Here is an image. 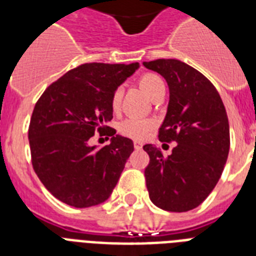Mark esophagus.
Listing matches in <instances>:
<instances>
[{"instance_id": "obj_1", "label": "esophagus", "mask_w": 256, "mask_h": 256, "mask_svg": "<svg viewBox=\"0 0 256 256\" xmlns=\"http://www.w3.org/2000/svg\"><path fill=\"white\" fill-rule=\"evenodd\" d=\"M142 146H144V144H142V142H140V140H134V148H136V150H140V148H142Z\"/></svg>"}]
</instances>
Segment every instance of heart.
Wrapping results in <instances>:
<instances>
[{
	"instance_id": "b5f03b06",
	"label": "heart",
	"mask_w": 256,
	"mask_h": 256,
	"mask_svg": "<svg viewBox=\"0 0 256 256\" xmlns=\"http://www.w3.org/2000/svg\"><path fill=\"white\" fill-rule=\"evenodd\" d=\"M138 85L148 94L152 100H156L162 94H164V80L156 73H144L138 78ZM122 104V88H116L110 96V108L114 112H120ZM156 128V120L152 118H140V116H128L118 126V132L122 136L132 140H144Z\"/></svg>"
}]
</instances>
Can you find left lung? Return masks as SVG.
<instances>
[{
	"instance_id": "obj_1",
	"label": "left lung",
	"mask_w": 256,
	"mask_h": 256,
	"mask_svg": "<svg viewBox=\"0 0 256 256\" xmlns=\"http://www.w3.org/2000/svg\"><path fill=\"white\" fill-rule=\"evenodd\" d=\"M166 80L168 114L158 132L160 142H176L168 156L144 144L150 162L144 178L152 202L162 210L184 212L198 207L214 190L230 150L226 108L215 86L198 70L178 60L144 62Z\"/></svg>"
}]
</instances>
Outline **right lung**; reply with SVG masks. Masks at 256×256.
<instances>
[{
	"instance_id": "1",
	"label": "right lung",
	"mask_w": 256,
	"mask_h": 256,
	"mask_svg": "<svg viewBox=\"0 0 256 256\" xmlns=\"http://www.w3.org/2000/svg\"><path fill=\"white\" fill-rule=\"evenodd\" d=\"M138 68V62L84 64L58 78L37 100L28 132L32 164L61 202L78 208L96 206L114 190L134 144L108 126L112 120L110 96ZM96 132L112 136L110 144L90 146Z\"/></svg>"
}]
</instances>
